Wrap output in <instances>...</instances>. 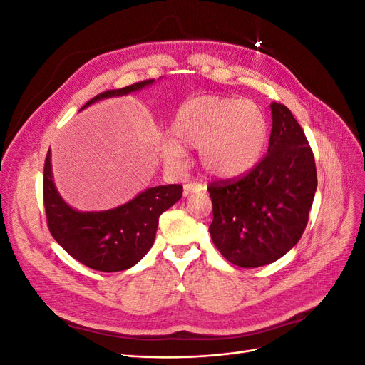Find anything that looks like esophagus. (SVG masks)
<instances>
[{
  "label": "esophagus",
  "instance_id": "esophagus-1",
  "mask_svg": "<svg viewBox=\"0 0 365 365\" xmlns=\"http://www.w3.org/2000/svg\"><path fill=\"white\" fill-rule=\"evenodd\" d=\"M200 192H204V187L201 184H196V182L184 184V195L185 196L189 193H200Z\"/></svg>",
  "mask_w": 365,
  "mask_h": 365
}]
</instances>
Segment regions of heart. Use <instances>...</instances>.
<instances>
[{
	"instance_id": "heart-1",
	"label": "heart",
	"mask_w": 365,
	"mask_h": 365,
	"mask_svg": "<svg viewBox=\"0 0 365 365\" xmlns=\"http://www.w3.org/2000/svg\"><path fill=\"white\" fill-rule=\"evenodd\" d=\"M163 148L164 160L180 165L184 148H200L202 169L222 180L239 178L260 161L268 141V123L257 103L225 96H201L176 111Z\"/></svg>"
}]
</instances>
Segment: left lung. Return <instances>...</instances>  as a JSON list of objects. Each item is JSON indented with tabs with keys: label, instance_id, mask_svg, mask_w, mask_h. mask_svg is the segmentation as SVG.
<instances>
[{
	"label": "left lung",
	"instance_id": "1",
	"mask_svg": "<svg viewBox=\"0 0 365 365\" xmlns=\"http://www.w3.org/2000/svg\"><path fill=\"white\" fill-rule=\"evenodd\" d=\"M268 153L239 180L208 185L213 202L210 235L222 256L240 268L283 257L307 225L317 169L302 126L282 103H271Z\"/></svg>",
	"mask_w": 365,
	"mask_h": 365
}]
</instances>
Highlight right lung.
<instances>
[{
  "mask_svg": "<svg viewBox=\"0 0 365 365\" xmlns=\"http://www.w3.org/2000/svg\"><path fill=\"white\" fill-rule=\"evenodd\" d=\"M153 81H143L120 90H109L93 97L85 109L108 97L141 90ZM182 185L150 187L129 202L103 212H79L65 202L53 181L50 150L43 164V205L51 236L85 267L118 272L137 264L152 248L163 212L178 202Z\"/></svg>",
  "mask_w": 365,
  "mask_h": 365,
  "instance_id": "right-lung-1",
  "label": "right lung"
}]
</instances>
